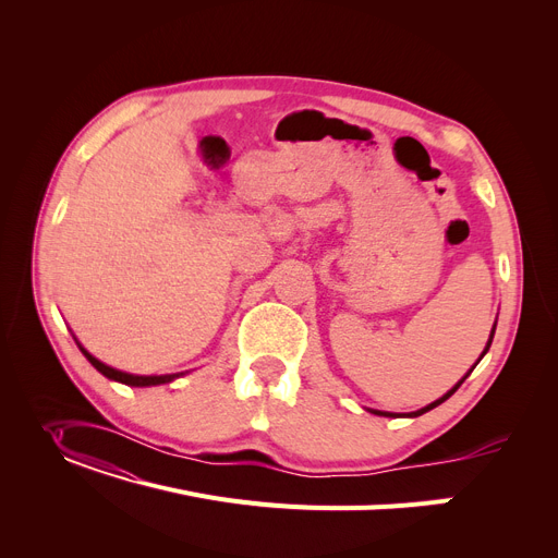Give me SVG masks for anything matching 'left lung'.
Instances as JSON below:
<instances>
[{"label": "left lung", "instance_id": "8db88e82", "mask_svg": "<svg viewBox=\"0 0 558 558\" xmlns=\"http://www.w3.org/2000/svg\"><path fill=\"white\" fill-rule=\"evenodd\" d=\"M493 332H495V328H493ZM493 332H490V339H488V343H486V350L490 348V341H493ZM486 350H484V353H482V357L486 355ZM482 357H480V360H482ZM480 360H477V362H480ZM471 373H473V371H468V375H471ZM468 375H463V379H465ZM463 379H461V383H459V385H454V389H450V391H448V393H446L444 398H438L436 402H432V404H427V407L418 409V412H414V414H409V416H421V414L429 412V409H434V407H438V404H441V402H446V400H448V398H450V396H452V393H454V391H457V389H459V387L463 385ZM373 414H377V416H398V414H389V412H373Z\"/></svg>", "mask_w": 558, "mask_h": 558}]
</instances>
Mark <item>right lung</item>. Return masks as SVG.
<instances>
[{
  "label": "right lung",
  "instance_id": "obj_1",
  "mask_svg": "<svg viewBox=\"0 0 558 558\" xmlns=\"http://www.w3.org/2000/svg\"><path fill=\"white\" fill-rule=\"evenodd\" d=\"M81 348V345H78ZM81 353L87 357V362H90L101 375H106L108 379H114V383H122V385H129V387H156V385H165V383H171L173 377H179L183 373H173V375H131V373H122L117 368H110L106 366L104 362H99L97 357H93L90 353H87L85 348H81Z\"/></svg>",
  "mask_w": 558,
  "mask_h": 558
}]
</instances>
